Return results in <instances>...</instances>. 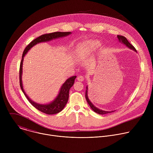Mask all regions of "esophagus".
Instances as JSON below:
<instances>
[{"label":"esophagus","instance_id":"34e87169","mask_svg":"<svg viewBox=\"0 0 153 153\" xmlns=\"http://www.w3.org/2000/svg\"><path fill=\"white\" fill-rule=\"evenodd\" d=\"M77 80L79 81V82H83L84 80V77L82 76H79L77 77Z\"/></svg>","mask_w":153,"mask_h":153}]
</instances>
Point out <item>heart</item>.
Segmentation results:
<instances>
[{
    "label": "heart",
    "instance_id": "b5f03b06",
    "mask_svg": "<svg viewBox=\"0 0 153 153\" xmlns=\"http://www.w3.org/2000/svg\"><path fill=\"white\" fill-rule=\"evenodd\" d=\"M96 46L94 45H89L87 46L83 51L81 56L83 57H86L90 55V54L95 50Z\"/></svg>",
    "mask_w": 153,
    "mask_h": 153
}]
</instances>
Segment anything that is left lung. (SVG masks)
<instances>
[{
    "label": "left lung",
    "mask_w": 153,
    "mask_h": 153,
    "mask_svg": "<svg viewBox=\"0 0 153 153\" xmlns=\"http://www.w3.org/2000/svg\"><path fill=\"white\" fill-rule=\"evenodd\" d=\"M119 41L120 42V43H122V44L125 45L126 47H127L128 48L132 50L133 51H134L135 52H137L136 48L131 44V43L128 41V40L126 39V37H125L124 36H119V35H117V36ZM86 92H85V98H86V100L87 101V102H88V103L89 104L90 106L91 107V108L92 109V110L96 113L99 114H108V113H111L112 112H114L115 111H104V110H100V109L97 108L96 106H95L93 103L92 102L90 101V100L89 99V97H88V86H86Z\"/></svg>",
    "instance_id": "8db88e82"
}]
</instances>
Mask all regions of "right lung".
<instances>
[{"instance_id":"right-lung-1","label":"right lung","mask_w":153,"mask_h":153,"mask_svg":"<svg viewBox=\"0 0 153 153\" xmlns=\"http://www.w3.org/2000/svg\"><path fill=\"white\" fill-rule=\"evenodd\" d=\"M72 34L71 32H54L50 34H45L42 35L37 38L33 40L30 44L25 48L22 57V60L20 62V70H19V81H20V86L22 91L24 93V95L26 96L28 101L31 103V104L35 107L37 110L43 113H45L47 114H54L60 112L64 108L65 106L66 105L68 97H69V91L70 89L71 88L72 86L74 85V80L76 78V76H72L68 79L66 80L62 86L60 87V89L57 96L56 98L48 103H44L41 104L37 102H34L26 94L23 86L22 83V70H23V62L24 58L25 56L27 54L28 51L33 48L34 45H37V43H42V42H47L51 41L52 40L62 38L63 37H66L69 36L70 34Z\"/></svg>"}]
</instances>
